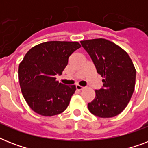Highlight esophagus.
Here are the masks:
<instances>
[{
  "label": "esophagus",
  "mask_w": 148,
  "mask_h": 148,
  "mask_svg": "<svg viewBox=\"0 0 148 148\" xmlns=\"http://www.w3.org/2000/svg\"><path fill=\"white\" fill-rule=\"evenodd\" d=\"M76 89L77 90H78V91H81L84 89V87L82 86H80V85H76Z\"/></svg>",
  "instance_id": "esophagus-1"
}]
</instances>
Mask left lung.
I'll list each match as a JSON object with an SVG mask.
<instances>
[{
	"mask_svg": "<svg viewBox=\"0 0 148 148\" xmlns=\"http://www.w3.org/2000/svg\"><path fill=\"white\" fill-rule=\"evenodd\" d=\"M81 44L103 78V88L95 90L96 96L88 103V109L97 117H115L126 108L134 90L133 62L126 51L106 39L82 40Z\"/></svg>",
	"mask_w": 148,
	"mask_h": 148,
	"instance_id": "left-lung-1",
	"label": "left lung"
}]
</instances>
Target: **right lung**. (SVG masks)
Segmentation results:
<instances>
[{"label": "right lung", "mask_w": 148, "mask_h": 148, "mask_svg": "<svg viewBox=\"0 0 148 148\" xmlns=\"http://www.w3.org/2000/svg\"><path fill=\"white\" fill-rule=\"evenodd\" d=\"M80 47L78 42L47 41L25 54L18 77L22 95L34 112L51 117L66 110L76 87L59 83L55 76L62 74L70 56Z\"/></svg>", "instance_id": "add662e5"}]
</instances>
